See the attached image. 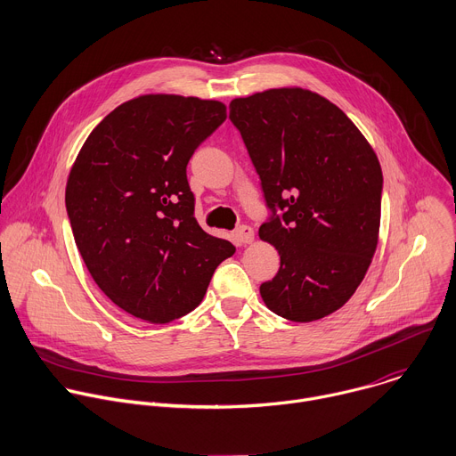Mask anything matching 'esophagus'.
I'll use <instances>...</instances> for the list:
<instances>
[{
    "label": "esophagus",
    "mask_w": 456,
    "mask_h": 456,
    "mask_svg": "<svg viewBox=\"0 0 456 456\" xmlns=\"http://www.w3.org/2000/svg\"><path fill=\"white\" fill-rule=\"evenodd\" d=\"M236 240H238L241 245L252 243V240H254V231H252V227H248V225L238 227V229H236Z\"/></svg>",
    "instance_id": "esophagus-1"
}]
</instances>
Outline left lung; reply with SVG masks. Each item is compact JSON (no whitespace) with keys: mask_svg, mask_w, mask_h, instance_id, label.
<instances>
[{"mask_svg":"<svg viewBox=\"0 0 456 456\" xmlns=\"http://www.w3.org/2000/svg\"><path fill=\"white\" fill-rule=\"evenodd\" d=\"M229 119L270 209L259 238L281 256L259 286L265 305L293 322L324 319L353 297L376 252L383 174L374 150L344 110L300 87L236 98Z\"/></svg>","mask_w":456,"mask_h":456,"instance_id":"8db88e82","label":"left lung"}]
</instances>
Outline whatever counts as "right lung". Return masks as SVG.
<instances>
[{"mask_svg": "<svg viewBox=\"0 0 456 456\" xmlns=\"http://www.w3.org/2000/svg\"><path fill=\"white\" fill-rule=\"evenodd\" d=\"M225 118L215 100L146 94L107 114L78 151L66 186L75 243L100 289L137 319L195 310L236 250L199 225L186 175Z\"/></svg>", "mask_w": 456, "mask_h": 456, "instance_id": "add662e5", "label": "right lung"}]
</instances>
